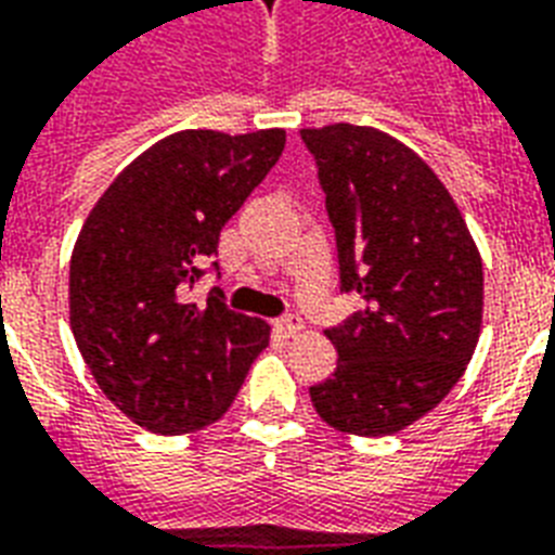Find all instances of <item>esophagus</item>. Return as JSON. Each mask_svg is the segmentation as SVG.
Returning <instances> with one entry per match:
<instances>
[{
  "mask_svg": "<svg viewBox=\"0 0 555 555\" xmlns=\"http://www.w3.org/2000/svg\"><path fill=\"white\" fill-rule=\"evenodd\" d=\"M273 328H276L282 337H296V334L302 332L306 325H302V320H299L296 314H287V317H282V320H276V323H273Z\"/></svg>",
  "mask_w": 555,
  "mask_h": 555,
  "instance_id": "1",
  "label": "esophagus"
}]
</instances>
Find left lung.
<instances>
[{
	"instance_id": "obj_1",
	"label": "left lung",
	"mask_w": 555,
	"mask_h": 555,
	"mask_svg": "<svg viewBox=\"0 0 555 555\" xmlns=\"http://www.w3.org/2000/svg\"><path fill=\"white\" fill-rule=\"evenodd\" d=\"M337 241L340 291L363 308L325 332L332 378L311 387L323 422L390 437L437 408L475 354L483 261L430 165L384 130H302Z\"/></svg>"
}]
</instances>
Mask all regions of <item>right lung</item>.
I'll list each match as a JSON object with an SVG mask.
<instances>
[{
    "instance_id": "1",
    "label": "right lung",
    "mask_w": 555,
    "mask_h": 555,
    "mask_svg": "<svg viewBox=\"0 0 555 555\" xmlns=\"http://www.w3.org/2000/svg\"><path fill=\"white\" fill-rule=\"evenodd\" d=\"M285 151V130H180L139 154L92 206L69 261V323L101 392L151 434H192L230 410L270 325L183 302L223 223ZM218 268V264H215Z\"/></svg>"
}]
</instances>
